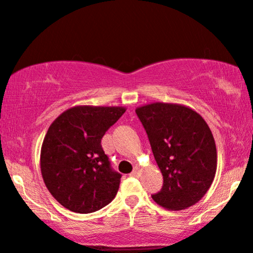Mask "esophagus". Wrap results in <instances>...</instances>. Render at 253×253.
Returning a JSON list of instances; mask_svg holds the SVG:
<instances>
[{
    "label": "esophagus",
    "instance_id": "esophagus-1",
    "mask_svg": "<svg viewBox=\"0 0 253 253\" xmlns=\"http://www.w3.org/2000/svg\"><path fill=\"white\" fill-rule=\"evenodd\" d=\"M139 174H140V171L138 167H135V169L132 171V173H130V175L132 176H139Z\"/></svg>",
    "mask_w": 253,
    "mask_h": 253
}]
</instances>
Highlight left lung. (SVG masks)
Segmentation results:
<instances>
[{"mask_svg": "<svg viewBox=\"0 0 253 253\" xmlns=\"http://www.w3.org/2000/svg\"><path fill=\"white\" fill-rule=\"evenodd\" d=\"M163 173L160 192L152 198L169 210H184L208 192L217 169L211 129L193 109L156 102L135 109Z\"/></svg>", "mask_w": 253, "mask_h": 253, "instance_id": "1", "label": "left lung"}]
</instances>
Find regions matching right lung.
I'll use <instances>...</instances> for the list:
<instances>
[{"label":"right lung","instance_id":"obj_1","mask_svg":"<svg viewBox=\"0 0 253 253\" xmlns=\"http://www.w3.org/2000/svg\"><path fill=\"white\" fill-rule=\"evenodd\" d=\"M126 109L78 106L48 128L41 148V173L48 191L77 213H92L117 196L121 174L102 150L101 139Z\"/></svg>","mask_w":253,"mask_h":253}]
</instances>
